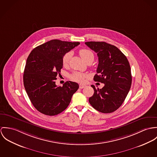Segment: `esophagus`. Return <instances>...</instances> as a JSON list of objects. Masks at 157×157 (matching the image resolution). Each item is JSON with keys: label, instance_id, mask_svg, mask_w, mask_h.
I'll return each instance as SVG.
<instances>
[{"label": "esophagus", "instance_id": "1", "mask_svg": "<svg viewBox=\"0 0 157 157\" xmlns=\"http://www.w3.org/2000/svg\"><path fill=\"white\" fill-rule=\"evenodd\" d=\"M85 87H86L85 85H83V84H80L79 85V88H81V89H82V88H84Z\"/></svg>", "mask_w": 157, "mask_h": 157}]
</instances>
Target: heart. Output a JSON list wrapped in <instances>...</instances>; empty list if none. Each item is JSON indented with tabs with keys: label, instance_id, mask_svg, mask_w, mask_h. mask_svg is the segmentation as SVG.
Returning a JSON list of instances; mask_svg holds the SVG:
<instances>
[{
	"label": "heart",
	"instance_id": "obj_1",
	"mask_svg": "<svg viewBox=\"0 0 157 157\" xmlns=\"http://www.w3.org/2000/svg\"><path fill=\"white\" fill-rule=\"evenodd\" d=\"M79 55L82 58V59L87 63L92 62L94 58V55L93 52L91 50L86 48L79 50ZM71 55L72 52L70 51L66 53L63 55L62 58V63L64 66H67L69 64ZM87 78V75L86 74L79 71H75L70 75V78L72 80L78 82H84Z\"/></svg>",
	"mask_w": 157,
	"mask_h": 157
}]
</instances>
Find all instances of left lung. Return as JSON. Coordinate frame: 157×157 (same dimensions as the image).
Segmentation results:
<instances>
[{
    "label": "left lung",
    "instance_id": "1",
    "mask_svg": "<svg viewBox=\"0 0 157 157\" xmlns=\"http://www.w3.org/2000/svg\"><path fill=\"white\" fill-rule=\"evenodd\" d=\"M85 44L97 53L99 64L94 81L104 84L96 89L89 102L96 110L110 113L117 110L124 102L130 90L132 76L126 56L115 46L104 41H88Z\"/></svg>",
    "mask_w": 157,
    "mask_h": 157
}]
</instances>
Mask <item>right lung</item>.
Returning <instances> with one entry per match:
<instances>
[{
  "label": "right lung",
  "instance_id": "obj_1",
  "mask_svg": "<svg viewBox=\"0 0 157 157\" xmlns=\"http://www.w3.org/2000/svg\"><path fill=\"white\" fill-rule=\"evenodd\" d=\"M79 44L52 40L36 47L29 55L23 74L24 87L34 106L42 114L55 116L63 112L79 88L78 84L71 81L57 86L55 80L63 68V55Z\"/></svg>",
  "mask_w": 157,
  "mask_h": 157
}]
</instances>
